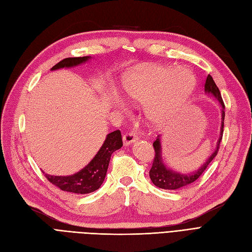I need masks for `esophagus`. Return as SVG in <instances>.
Returning a JSON list of instances; mask_svg holds the SVG:
<instances>
[{
  "instance_id": "1",
  "label": "esophagus",
  "mask_w": 252,
  "mask_h": 252,
  "mask_svg": "<svg viewBox=\"0 0 252 252\" xmlns=\"http://www.w3.org/2000/svg\"><path fill=\"white\" fill-rule=\"evenodd\" d=\"M124 143L125 145H129L134 143L137 139H138V136L134 133V132H129V133H126L124 135Z\"/></svg>"
}]
</instances>
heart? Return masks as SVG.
<instances>
[{
	"label": "heart",
	"mask_w": 252,
	"mask_h": 252,
	"mask_svg": "<svg viewBox=\"0 0 252 252\" xmlns=\"http://www.w3.org/2000/svg\"><path fill=\"white\" fill-rule=\"evenodd\" d=\"M194 87V77L187 68L155 67L128 78L125 94L132 101L146 102L145 113L153 124L169 119L187 100Z\"/></svg>",
	"instance_id": "b5f03b06"
}]
</instances>
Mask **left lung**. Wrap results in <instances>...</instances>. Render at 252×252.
<instances>
[{
	"label": "left lung",
	"instance_id": "left-lung-1",
	"mask_svg": "<svg viewBox=\"0 0 252 252\" xmlns=\"http://www.w3.org/2000/svg\"><path fill=\"white\" fill-rule=\"evenodd\" d=\"M204 91H206V93H209V94H212L215 96L219 100L220 105L222 107L221 131H220L219 140L217 142L216 151L211 155V157L207 160V162L204 163L198 170H196L195 172H192L190 174L180 173L178 171L171 170L169 167H167L164 164L163 158H162L161 137L158 136L156 141L153 143L154 150H155V158L153 161V166L150 170V178H151L153 184L155 186H157V187H159L161 189H165V190H179L181 188L186 187V186H189L190 184L198 180V178H200V175L204 172V170L207 169V167L210 165V163L214 160V158H215L218 154L219 145H220L222 135H223V126H224V116H225L224 107L225 106H224V102H223V100H222L219 88L217 87L216 83L214 82L213 78L210 76V74L207 77L206 84H204Z\"/></svg>",
	"mask_w": 252,
	"mask_h": 252
}]
</instances>
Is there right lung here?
<instances>
[{
  "instance_id": "1",
  "label": "right lung",
  "mask_w": 252,
  "mask_h": 252,
  "mask_svg": "<svg viewBox=\"0 0 252 252\" xmlns=\"http://www.w3.org/2000/svg\"><path fill=\"white\" fill-rule=\"evenodd\" d=\"M89 59V56L65 58L53 66L52 70L76 66V65L86 62ZM121 146H123V138H121L120 131L117 129V131L107 135L104 144L99 148L95 157L82 170L68 176H55L45 174V178L62 191L77 194H87L94 192L100 187L106 178L112 154L119 150Z\"/></svg>"
}]
</instances>
